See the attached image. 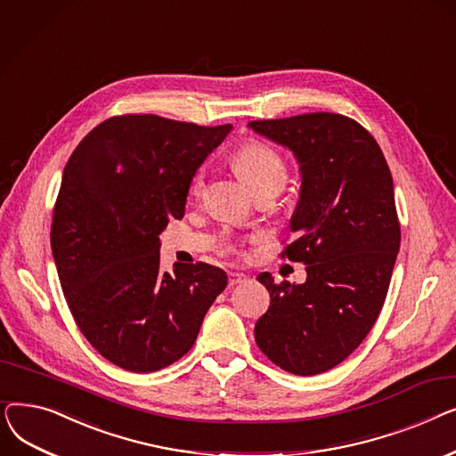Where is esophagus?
<instances>
[{
    "label": "esophagus",
    "mask_w": 456,
    "mask_h": 456,
    "mask_svg": "<svg viewBox=\"0 0 456 456\" xmlns=\"http://www.w3.org/2000/svg\"><path fill=\"white\" fill-rule=\"evenodd\" d=\"M244 281H248V275H246V273H240V272H229V286L242 284Z\"/></svg>",
    "instance_id": "obj_1"
}]
</instances>
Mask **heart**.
Returning a JSON list of instances; mask_svg holds the SVG:
<instances>
[{
    "instance_id": "obj_1",
    "label": "heart",
    "mask_w": 456,
    "mask_h": 456,
    "mask_svg": "<svg viewBox=\"0 0 456 456\" xmlns=\"http://www.w3.org/2000/svg\"><path fill=\"white\" fill-rule=\"evenodd\" d=\"M234 170L251 190L268 184H277L282 188L286 177H289L282 157L260 142H248L236 151ZM201 186L203 172L194 177V190L198 191Z\"/></svg>"
}]
</instances>
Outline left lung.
Wrapping results in <instances>:
<instances>
[{"label":"left lung","mask_w":456,"mask_h":456,"mask_svg":"<svg viewBox=\"0 0 456 456\" xmlns=\"http://www.w3.org/2000/svg\"><path fill=\"white\" fill-rule=\"evenodd\" d=\"M248 127L299 164L290 218L296 240L284 255L306 265L303 284H275L268 272L256 277L272 301L255 340L284 371L323 373L362 344L388 292L401 244L390 167L375 138L342 114L310 112Z\"/></svg>","instance_id":"left-lung-1"}]
</instances>
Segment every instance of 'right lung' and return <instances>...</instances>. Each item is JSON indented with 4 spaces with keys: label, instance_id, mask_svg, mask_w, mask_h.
Segmentation results:
<instances>
[{
    "label": "right lung",
    "instance_id": "1",
    "mask_svg": "<svg viewBox=\"0 0 456 456\" xmlns=\"http://www.w3.org/2000/svg\"><path fill=\"white\" fill-rule=\"evenodd\" d=\"M232 126L155 114L116 116L71 153L52 224L66 303L85 338L134 373L174 364L194 346L227 273L205 262L160 268V238L184 216L200 166Z\"/></svg>",
    "mask_w": 456,
    "mask_h": 456
}]
</instances>
